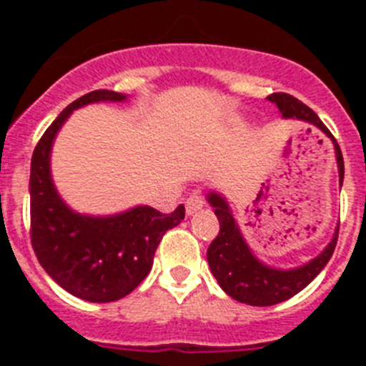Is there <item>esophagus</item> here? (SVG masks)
I'll use <instances>...</instances> for the list:
<instances>
[{
	"mask_svg": "<svg viewBox=\"0 0 366 366\" xmlns=\"http://www.w3.org/2000/svg\"><path fill=\"white\" fill-rule=\"evenodd\" d=\"M203 207H205V199H203L202 194H192V196H189L185 202V209L189 216H192L194 212L202 211Z\"/></svg>",
	"mask_w": 366,
	"mask_h": 366,
	"instance_id": "34e87169",
	"label": "esophagus"
}]
</instances>
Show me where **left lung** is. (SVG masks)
I'll return each mask as SVG.
<instances>
[{"mask_svg":"<svg viewBox=\"0 0 366 366\" xmlns=\"http://www.w3.org/2000/svg\"><path fill=\"white\" fill-rule=\"evenodd\" d=\"M267 100L279 108L284 119H297V121L308 122L332 139L339 168V183L342 185L345 163H342L341 148H339L334 135L330 134L328 128L322 124L321 119L317 117V113L287 93H273V95L267 97ZM207 202L211 203L219 222L218 236L212 240V244L209 245V251H207L209 267H211L212 274L216 277L223 292L238 302L249 304V306H273V304L292 299L293 295L302 292L304 287L325 269V266L334 254L339 225L330 244L322 249V253L312 258L308 264L293 267V269H279V267L267 266L262 260H258L257 254L247 245L234 216H232L227 199L223 198L219 192L212 190L207 196Z\"/></svg>","mask_w":366,"mask_h":366,"instance_id":"obj_1","label":"left lung"}]
</instances>
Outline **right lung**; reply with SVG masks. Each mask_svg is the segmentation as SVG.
Wrapping results in <instances>:
<instances>
[{"instance_id": "add662e5", "label": "right lung", "mask_w": 366, "mask_h": 366, "mask_svg": "<svg viewBox=\"0 0 366 366\" xmlns=\"http://www.w3.org/2000/svg\"><path fill=\"white\" fill-rule=\"evenodd\" d=\"M122 93L97 89L64 109L41 135L31 159V242L38 262L67 293L87 302H113L132 293L154 264L155 249L168 229L185 218L179 205L170 214L137 205L119 214L73 211L51 176L56 134L74 109L95 102H124Z\"/></svg>"}]
</instances>
